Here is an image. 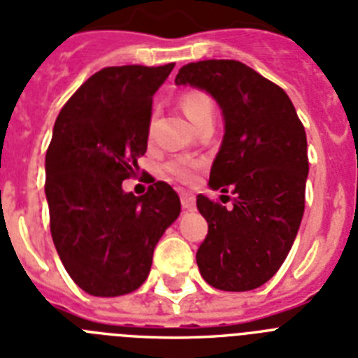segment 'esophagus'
I'll return each instance as SVG.
<instances>
[{
    "label": "esophagus",
    "instance_id": "esophagus-1",
    "mask_svg": "<svg viewBox=\"0 0 358 358\" xmlns=\"http://www.w3.org/2000/svg\"><path fill=\"white\" fill-rule=\"evenodd\" d=\"M180 200H182V207L191 211L194 209V194L193 193H187V191H182L180 193Z\"/></svg>",
    "mask_w": 358,
    "mask_h": 358
}]
</instances>
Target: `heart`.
Segmentation results:
<instances>
[{
	"instance_id": "1",
	"label": "heart",
	"mask_w": 358,
	"mask_h": 358,
	"mask_svg": "<svg viewBox=\"0 0 358 358\" xmlns=\"http://www.w3.org/2000/svg\"><path fill=\"white\" fill-rule=\"evenodd\" d=\"M180 107L196 129L207 125V123H215V101L206 91H200V89L185 91L180 96ZM149 131H152V127ZM164 171L182 184H191L196 176L198 162L189 160V158H173V160L165 162Z\"/></svg>"
}]
</instances>
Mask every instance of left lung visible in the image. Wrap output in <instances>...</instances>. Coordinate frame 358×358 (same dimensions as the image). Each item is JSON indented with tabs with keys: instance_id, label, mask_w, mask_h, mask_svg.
Here are the masks:
<instances>
[{
	"instance_id": "8db88e82",
	"label": "left lung",
	"mask_w": 358,
	"mask_h": 358,
	"mask_svg": "<svg viewBox=\"0 0 358 358\" xmlns=\"http://www.w3.org/2000/svg\"><path fill=\"white\" fill-rule=\"evenodd\" d=\"M174 82L203 89L222 107L225 134L209 185L235 194L229 209L198 194L209 225L196 251L198 269L216 289H257L280 269L304 215V125L286 91L245 63H187Z\"/></svg>"
}]
</instances>
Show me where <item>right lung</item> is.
<instances>
[{
	"mask_svg": "<svg viewBox=\"0 0 358 358\" xmlns=\"http://www.w3.org/2000/svg\"><path fill=\"white\" fill-rule=\"evenodd\" d=\"M174 63L122 65L92 74L59 110L45 156L50 235L63 267L85 293L120 296L151 271L164 231L180 215L165 182L123 193L145 155L152 94Z\"/></svg>",
	"mask_w": 358,
	"mask_h": 358,
	"instance_id": "1",
	"label": "right lung"
}]
</instances>
